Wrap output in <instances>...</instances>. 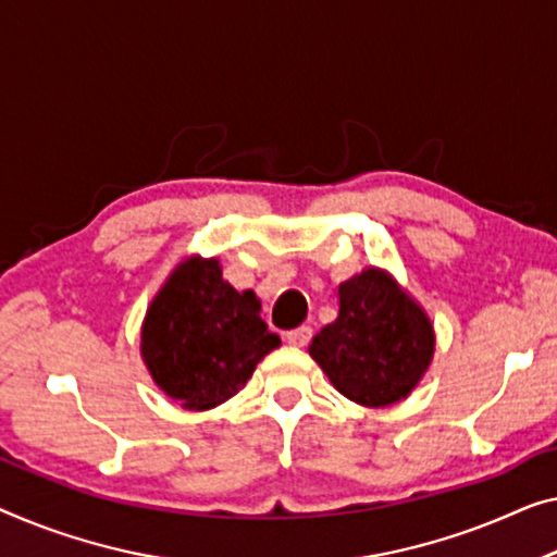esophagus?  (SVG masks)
<instances>
[{"label": "esophagus", "instance_id": "1", "mask_svg": "<svg viewBox=\"0 0 557 557\" xmlns=\"http://www.w3.org/2000/svg\"><path fill=\"white\" fill-rule=\"evenodd\" d=\"M285 339L293 347H307V345H310V339H312V330L307 327V325L297 327V330H289L287 335H285Z\"/></svg>", "mask_w": 557, "mask_h": 557}]
</instances>
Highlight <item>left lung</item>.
<instances>
[{
    "label": "left lung",
    "mask_w": 557,
    "mask_h": 557,
    "mask_svg": "<svg viewBox=\"0 0 557 557\" xmlns=\"http://www.w3.org/2000/svg\"><path fill=\"white\" fill-rule=\"evenodd\" d=\"M312 360L337 393L362 408L408 397L435 355V330L422 305L383 268L339 285V314L312 337Z\"/></svg>",
    "instance_id": "8db88e82"
}]
</instances>
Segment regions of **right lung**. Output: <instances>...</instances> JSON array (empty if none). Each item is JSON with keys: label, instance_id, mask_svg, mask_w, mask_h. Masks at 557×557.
Instances as JSON below:
<instances>
[{"label": "right lung", "instance_id": "add662e5", "mask_svg": "<svg viewBox=\"0 0 557 557\" xmlns=\"http://www.w3.org/2000/svg\"><path fill=\"white\" fill-rule=\"evenodd\" d=\"M252 289L237 293L218 257L189 255L149 302L139 352L154 385L185 410H212L237 395L280 337Z\"/></svg>", "mask_w": 557, "mask_h": 557}]
</instances>
